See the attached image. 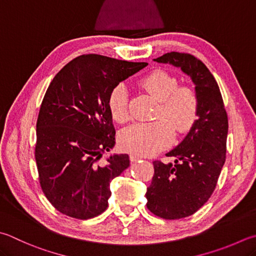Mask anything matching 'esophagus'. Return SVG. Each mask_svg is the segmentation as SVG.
<instances>
[{"instance_id":"esophagus-1","label":"esophagus","mask_w":256,"mask_h":256,"mask_svg":"<svg viewBox=\"0 0 256 256\" xmlns=\"http://www.w3.org/2000/svg\"><path fill=\"white\" fill-rule=\"evenodd\" d=\"M142 158V156L136 155V154H132V155H130V160H132V162H138V160H140Z\"/></svg>"}]
</instances>
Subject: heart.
Wrapping results in <instances>:
<instances>
[{"label":"heart","instance_id":"heart-1","mask_svg":"<svg viewBox=\"0 0 256 256\" xmlns=\"http://www.w3.org/2000/svg\"><path fill=\"white\" fill-rule=\"evenodd\" d=\"M138 84L158 101L156 117L164 119L132 124L120 134L119 142L127 152L150 155L172 140V126L177 132H185L192 128L198 114V99L194 90L178 86L175 76L162 70L142 76ZM128 89L124 84L116 86L109 94V110L116 122L128 120Z\"/></svg>","mask_w":256,"mask_h":256}]
</instances>
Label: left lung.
Instances as JSON below:
<instances>
[{
  "mask_svg": "<svg viewBox=\"0 0 256 256\" xmlns=\"http://www.w3.org/2000/svg\"><path fill=\"white\" fill-rule=\"evenodd\" d=\"M180 68L195 84L198 114L185 138L166 154L175 164L155 160V175L147 187L148 210L165 220L187 218L203 206L215 190L225 162L228 120L213 74L187 53L170 52L154 59Z\"/></svg>",
  "mask_w": 256,
  "mask_h": 256,
  "instance_id": "8db88e82",
  "label": "left lung"
}]
</instances>
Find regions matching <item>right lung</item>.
Instances as JSON below:
<instances>
[{"instance_id":"add662e5","label":"right lung","mask_w":256,"mask_h":256,"mask_svg":"<svg viewBox=\"0 0 256 256\" xmlns=\"http://www.w3.org/2000/svg\"><path fill=\"white\" fill-rule=\"evenodd\" d=\"M146 62L99 54L76 58L53 78L36 122V160L43 192L70 218L88 220L108 207L110 182L129 167L127 154H114L112 90Z\"/></svg>"}]
</instances>
